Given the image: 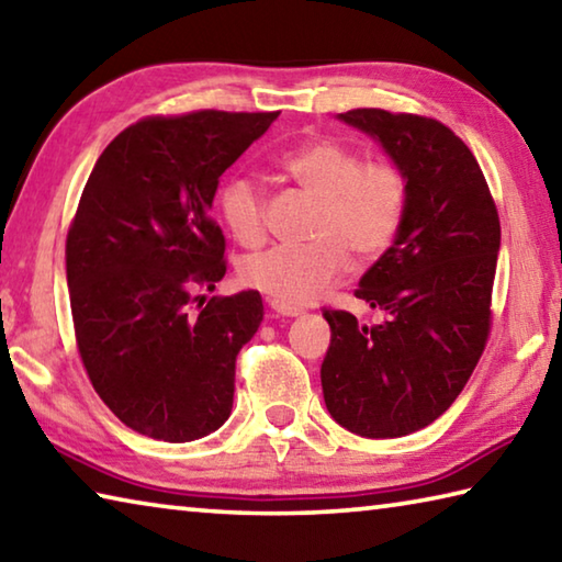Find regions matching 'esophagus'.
Here are the masks:
<instances>
[{"label": "esophagus", "instance_id": "1", "mask_svg": "<svg viewBox=\"0 0 562 562\" xmlns=\"http://www.w3.org/2000/svg\"><path fill=\"white\" fill-rule=\"evenodd\" d=\"M270 307H272L274 315H280V317H300L302 315L300 307H292V304L280 302V300H272Z\"/></svg>", "mask_w": 562, "mask_h": 562}]
</instances>
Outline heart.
<instances>
[{
	"label": "heart",
	"instance_id": "obj_1",
	"mask_svg": "<svg viewBox=\"0 0 562 562\" xmlns=\"http://www.w3.org/2000/svg\"><path fill=\"white\" fill-rule=\"evenodd\" d=\"M280 168L319 201L315 240L272 245L247 255L243 282L288 304H307L335 284L349 265L382 258L402 231L408 183L389 160H364L357 148L322 138L282 154ZM217 213L243 245L265 235V198L258 178L227 176L217 188Z\"/></svg>",
	"mask_w": 562,
	"mask_h": 562
}]
</instances>
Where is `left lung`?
Wrapping results in <instances>:
<instances>
[{"label": "left lung", "instance_id": "1", "mask_svg": "<svg viewBox=\"0 0 562 562\" xmlns=\"http://www.w3.org/2000/svg\"><path fill=\"white\" fill-rule=\"evenodd\" d=\"M339 119L404 170L408 205L394 245L355 290L386 322L367 327L351 312H322L331 329L322 392L347 431L396 439L436 422L486 349L501 223L479 160L441 121L384 109Z\"/></svg>", "mask_w": 562, "mask_h": 562}]
</instances>
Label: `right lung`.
<instances>
[{"mask_svg":"<svg viewBox=\"0 0 562 562\" xmlns=\"http://www.w3.org/2000/svg\"><path fill=\"white\" fill-rule=\"evenodd\" d=\"M280 113L148 116L99 156L66 235L76 347L93 389L128 429L186 443L227 422L235 359L262 322L258 290L211 297L225 237L217 178ZM205 301V297H203Z\"/></svg>","mask_w":562,"mask_h":562,"instance_id":"1","label":"right lung"}]
</instances>
